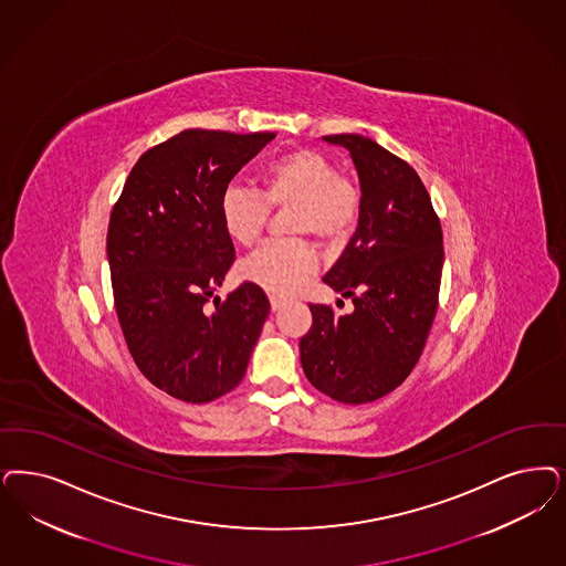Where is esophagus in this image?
<instances>
[{
  "mask_svg": "<svg viewBox=\"0 0 566 566\" xmlns=\"http://www.w3.org/2000/svg\"><path fill=\"white\" fill-rule=\"evenodd\" d=\"M270 303H272L273 312H277V310H282V307L286 305V298H284V296H277V294H272V296H270Z\"/></svg>",
  "mask_w": 566,
  "mask_h": 566,
  "instance_id": "34e87169",
  "label": "esophagus"
}]
</instances>
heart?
<instances>
[{
	"label": "heart",
	"instance_id": "obj_1",
	"mask_svg": "<svg viewBox=\"0 0 566 566\" xmlns=\"http://www.w3.org/2000/svg\"><path fill=\"white\" fill-rule=\"evenodd\" d=\"M259 181V190L230 184L219 196L221 226L242 247L256 242L270 209L291 207V234H312L322 242L345 240L359 221V184L338 174L331 156L319 150L296 148L273 158L261 169ZM317 265L310 240H272L242 261L240 275L263 291L291 294L317 272Z\"/></svg>",
	"mask_w": 566,
	"mask_h": 566
}]
</instances>
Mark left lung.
Wrapping results in <instances>:
<instances>
[{
	"mask_svg": "<svg viewBox=\"0 0 566 566\" xmlns=\"http://www.w3.org/2000/svg\"><path fill=\"white\" fill-rule=\"evenodd\" d=\"M322 139L349 150L364 196L357 230L324 275L355 310L336 315L312 303V331L298 349L315 389L357 406L397 389L420 359L439 303L443 232L406 160L370 137Z\"/></svg>",
	"mask_w": 566,
	"mask_h": 566,
	"instance_id": "8db88e82",
	"label": "left lung"
}]
</instances>
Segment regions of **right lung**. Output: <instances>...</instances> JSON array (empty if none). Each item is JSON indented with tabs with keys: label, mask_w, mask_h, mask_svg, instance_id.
<instances>
[{
	"label": "right lung",
	"mask_w": 566,
	"mask_h": 566,
	"mask_svg": "<svg viewBox=\"0 0 566 566\" xmlns=\"http://www.w3.org/2000/svg\"><path fill=\"white\" fill-rule=\"evenodd\" d=\"M273 137L186 129L139 156L113 207L106 253L120 331L139 371L181 401L238 387L270 315L251 282L205 305L235 256L219 196Z\"/></svg>",
	"instance_id": "obj_1"
}]
</instances>
